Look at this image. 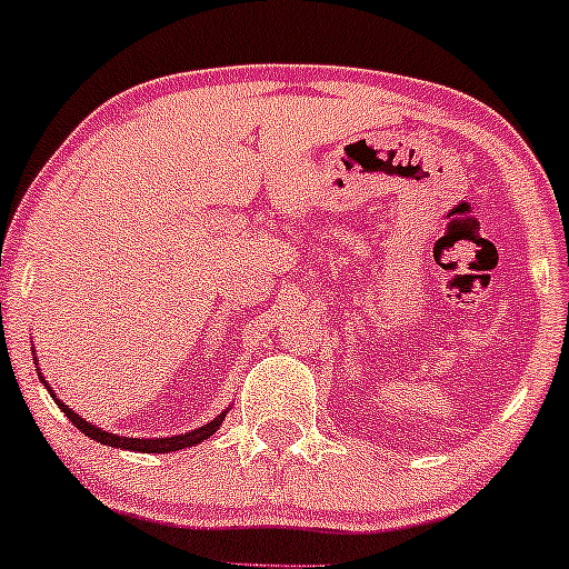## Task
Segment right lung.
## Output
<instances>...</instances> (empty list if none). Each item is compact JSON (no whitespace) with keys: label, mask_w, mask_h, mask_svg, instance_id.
I'll list each match as a JSON object with an SVG mask.
<instances>
[{"label":"right lung","mask_w":569,"mask_h":569,"mask_svg":"<svg viewBox=\"0 0 569 569\" xmlns=\"http://www.w3.org/2000/svg\"><path fill=\"white\" fill-rule=\"evenodd\" d=\"M34 361H37V358H34ZM37 371H39V363H37ZM39 380H42L44 388L50 390V385L42 377V371H39ZM50 396H53V401L58 403V409H61L63 415H67L69 420L74 422V426L80 428L84 436H88V439H93L98 443H107V447H114V449H128V452H147V455H168V452H176V449H187V447H194V443L211 439V436L219 430L221 422H224L227 411H230V407H227L224 411H221V415L213 417L211 422H206V426L189 430V433L162 436V439H133V436H117V433H109V430L93 426V422H88V420H84V417L77 415L74 409H69L67 403L61 401V398H56L53 390H50Z\"/></svg>","instance_id":"add662e5"}]
</instances>
